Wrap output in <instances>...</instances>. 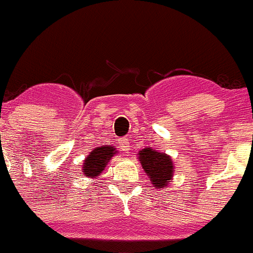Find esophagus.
I'll use <instances>...</instances> for the list:
<instances>
[{
	"mask_svg": "<svg viewBox=\"0 0 253 253\" xmlns=\"http://www.w3.org/2000/svg\"><path fill=\"white\" fill-rule=\"evenodd\" d=\"M119 145H120V148H121V150L128 151V148H129L128 138H127V137L121 138V140H120V142H119Z\"/></svg>",
	"mask_w": 253,
	"mask_h": 253,
	"instance_id": "34e87169",
	"label": "esophagus"
}]
</instances>
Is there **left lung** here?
<instances>
[{
	"instance_id": "8db88e82",
	"label": "left lung",
	"mask_w": 253,
	"mask_h": 253,
	"mask_svg": "<svg viewBox=\"0 0 253 253\" xmlns=\"http://www.w3.org/2000/svg\"><path fill=\"white\" fill-rule=\"evenodd\" d=\"M140 161L143 169L151 178L156 188H164L173 176V165L171 157L165 153L156 152L151 148L140 151Z\"/></svg>"
}]
</instances>
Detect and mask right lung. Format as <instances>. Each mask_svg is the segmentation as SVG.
Listing matches in <instances>:
<instances>
[{
    "mask_svg": "<svg viewBox=\"0 0 253 253\" xmlns=\"http://www.w3.org/2000/svg\"><path fill=\"white\" fill-rule=\"evenodd\" d=\"M115 152V148L112 146H102V147L94 148L88 155L84 164V176L96 177L103 171L107 166L108 160L111 159Z\"/></svg>",
    "mask_w": 253,
    "mask_h": 253,
    "instance_id": "right-lung-1",
    "label": "right lung"
}]
</instances>
